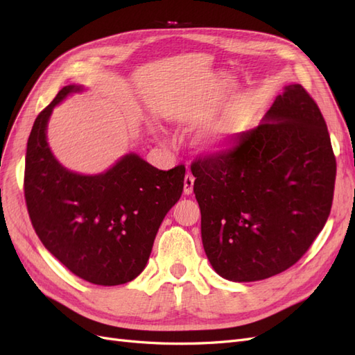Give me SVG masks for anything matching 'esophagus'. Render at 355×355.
<instances>
[{"label": "esophagus", "instance_id": "obj_1", "mask_svg": "<svg viewBox=\"0 0 355 355\" xmlns=\"http://www.w3.org/2000/svg\"><path fill=\"white\" fill-rule=\"evenodd\" d=\"M193 184H195V177L187 174L184 177V195L193 193Z\"/></svg>", "mask_w": 355, "mask_h": 355}]
</instances>
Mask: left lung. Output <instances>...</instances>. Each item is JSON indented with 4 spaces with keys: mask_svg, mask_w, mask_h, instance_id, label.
Instances as JSON below:
<instances>
[{
    "mask_svg": "<svg viewBox=\"0 0 355 355\" xmlns=\"http://www.w3.org/2000/svg\"><path fill=\"white\" fill-rule=\"evenodd\" d=\"M202 244L229 281L284 272L305 254L329 218L336 157L315 101L288 85L261 123L229 150L190 166Z\"/></svg>",
    "mask_w": 355,
    "mask_h": 355,
    "instance_id": "left-lung-1",
    "label": "left lung"
}]
</instances>
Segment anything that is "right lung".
Listing matches in <instances>:
<instances>
[{"label": "right lung", "instance_id": "obj_1", "mask_svg": "<svg viewBox=\"0 0 355 355\" xmlns=\"http://www.w3.org/2000/svg\"><path fill=\"white\" fill-rule=\"evenodd\" d=\"M82 86H65L34 121L28 138L24 190L43 245L65 268L96 286H119L147 265L162 220L183 193L184 165L160 171L126 155L107 172L65 169L46 138L50 114Z\"/></svg>", "mask_w": 355, "mask_h": 355}]
</instances>
